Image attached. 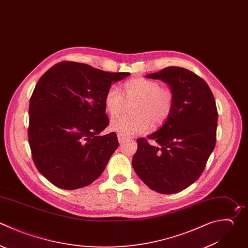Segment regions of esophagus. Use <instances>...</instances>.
I'll list each match as a JSON object with an SVG mask.
<instances>
[{
  "label": "esophagus",
  "mask_w": 248,
  "mask_h": 248,
  "mask_svg": "<svg viewBox=\"0 0 248 248\" xmlns=\"http://www.w3.org/2000/svg\"><path fill=\"white\" fill-rule=\"evenodd\" d=\"M117 137H118V141H119V142H123L124 140H126L128 139V137H127V136L122 135V134H118V135H117Z\"/></svg>",
  "instance_id": "1"
}]
</instances>
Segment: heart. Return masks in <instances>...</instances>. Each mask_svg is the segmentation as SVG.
<instances>
[{
	"mask_svg": "<svg viewBox=\"0 0 248 248\" xmlns=\"http://www.w3.org/2000/svg\"><path fill=\"white\" fill-rule=\"evenodd\" d=\"M124 97L117 86H111L105 95V106L111 115L119 114L128 103H133V115H120L110 122V128L118 134L132 136L148 131L162 124L170 116L173 107V93L160 83L144 78H139L124 83Z\"/></svg>",
	"mask_w": 248,
	"mask_h": 248,
	"instance_id": "obj_1",
	"label": "heart"
}]
</instances>
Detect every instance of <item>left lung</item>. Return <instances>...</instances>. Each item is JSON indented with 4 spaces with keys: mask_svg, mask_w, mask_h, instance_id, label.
<instances>
[{
    "mask_svg": "<svg viewBox=\"0 0 248 248\" xmlns=\"http://www.w3.org/2000/svg\"><path fill=\"white\" fill-rule=\"evenodd\" d=\"M146 78L170 85L173 107L158 131L137 140L132 165L150 189L161 194L177 193L201 176L214 149L218 118L215 100L206 82L184 68L168 67Z\"/></svg>",
    "mask_w": 248,
    "mask_h": 248,
    "instance_id": "left-lung-1",
    "label": "left lung"
}]
</instances>
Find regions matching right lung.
I'll use <instances>...</instances> for the list:
<instances>
[{
	"mask_svg": "<svg viewBox=\"0 0 248 248\" xmlns=\"http://www.w3.org/2000/svg\"><path fill=\"white\" fill-rule=\"evenodd\" d=\"M129 76L63 61L39 79L30 99L28 140L36 168L52 184L75 190L102 174L118 147L115 133L99 136L109 124L105 95Z\"/></svg>",
	"mask_w": 248,
	"mask_h": 248,
	"instance_id": "add662e5",
	"label": "right lung"
}]
</instances>
